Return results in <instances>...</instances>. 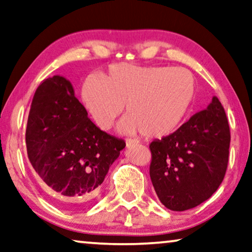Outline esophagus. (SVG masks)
I'll return each mask as SVG.
<instances>
[{"label":"esophagus","mask_w":252,"mask_h":252,"mask_svg":"<svg viewBox=\"0 0 252 252\" xmlns=\"http://www.w3.org/2000/svg\"><path fill=\"white\" fill-rule=\"evenodd\" d=\"M136 144H138V141H136V140H132V139H126V147H130V146L136 145Z\"/></svg>","instance_id":"34e87169"}]
</instances>
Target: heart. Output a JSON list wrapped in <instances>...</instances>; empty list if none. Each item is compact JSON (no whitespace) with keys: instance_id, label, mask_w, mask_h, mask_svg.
Returning <instances> with one entry per match:
<instances>
[{"instance_id":"1","label":"heart","mask_w":252,"mask_h":252,"mask_svg":"<svg viewBox=\"0 0 252 252\" xmlns=\"http://www.w3.org/2000/svg\"><path fill=\"white\" fill-rule=\"evenodd\" d=\"M197 95V82L186 69L171 66L114 64L102 78L89 76L81 88V99L100 130H110L126 105L120 122L123 133L142 132L163 138L185 122Z\"/></svg>"}]
</instances>
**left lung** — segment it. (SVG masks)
Returning a JSON list of instances; mask_svg holds the SVG:
<instances>
[{"instance_id": "left-lung-1", "label": "left lung", "mask_w": 252, "mask_h": 252, "mask_svg": "<svg viewBox=\"0 0 252 252\" xmlns=\"http://www.w3.org/2000/svg\"><path fill=\"white\" fill-rule=\"evenodd\" d=\"M230 141L224 107L214 96L207 108L150 144V179L165 207L183 212L212 197L226 172Z\"/></svg>"}]
</instances>
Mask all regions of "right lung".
<instances>
[{"instance_id":"1","label":"right lung","mask_w":252,"mask_h":252,"mask_svg":"<svg viewBox=\"0 0 252 252\" xmlns=\"http://www.w3.org/2000/svg\"><path fill=\"white\" fill-rule=\"evenodd\" d=\"M26 146L30 164L56 202L74 210L97 193L126 142L94 125L72 84L53 76L33 95Z\"/></svg>"}]
</instances>
